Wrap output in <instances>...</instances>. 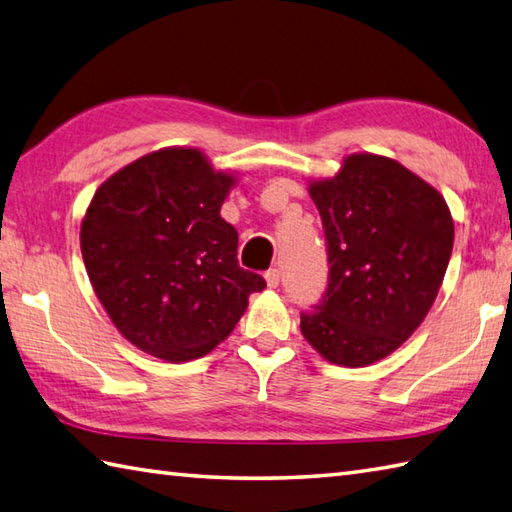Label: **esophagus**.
<instances>
[{
	"label": "esophagus",
	"instance_id": "esophagus-1",
	"mask_svg": "<svg viewBox=\"0 0 512 512\" xmlns=\"http://www.w3.org/2000/svg\"><path fill=\"white\" fill-rule=\"evenodd\" d=\"M279 281H281V270H279V268H270L268 273H266V284H268V288H277Z\"/></svg>",
	"mask_w": 512,
	"mask_h": 512
}]
</instances>
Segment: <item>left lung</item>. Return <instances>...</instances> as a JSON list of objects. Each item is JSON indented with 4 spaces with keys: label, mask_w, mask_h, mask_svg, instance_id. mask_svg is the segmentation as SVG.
<instances>
[{
    "label": "left lung",
    "mask_w": 512,
    "mask_h": 512,
    "mask_svg": "<svg viewBox=\"0 0 512 512\" xmlns=\"http://www.w3.org/2000/svg\"><path fill=\"white\" fill-rule=\"evenodd\" d=\"M330 279L301 334L325 361L365 367L416 332L438 297L453 250L442 195L400 162L352 154L334 178L310 182Z\"/></svg>",
    "instance_id": "left-lung-1"
}]
</instances>
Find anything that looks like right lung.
I'll use <instances>...</instances> for the list:
<instances>
[{
    "label": "right lung",
    "mask_w": 512,
    "mask_h": 512,
    "mask_svg": "<svg viewBox=\"0 0 512 512\" xmlns=\"http://www.w3.org/2000/svg\"><path fill=\"white\" fill-rule=\"evenodd\" d=\"M235 176L200 149L167 147L107 178L81 222L96 297L138 350L182 363L233 332L266 288L237 264V231L220 209Z\"/></svg>",
    "instance_id": "obj_1"
}]
</instances>
